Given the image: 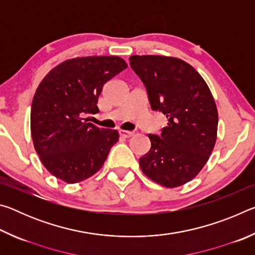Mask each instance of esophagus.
I'll return each mask as SVG.
<instances>
[{
    "mask_svg": "<svg viewBox=\"0 0 255 255\" xmlns=\"http://www.w3.org/2000/svg\"><path fill=\"white\" fill-rule=\"evenodd\" d=\"M119 133H120V136H123L124 138H129V137H131V136H133V131H127V130H120V131H119Z\"/></svg>",
    "mask_w": 255,
    "mask_h": 255,
    "instance_id": "34e87169",
    "label": "esophagus"
}]
</instances>
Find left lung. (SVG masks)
<instances>
[{
  "label": "left lung",
  "mask_w": 255,
  "mask_h": 255,
  "mask_svg": "<svg viewBox=\"0 0 255 255\" xmlns=\"http://www.w3.org/2000/svg\"><path fill=\"white\" fill-rule=\"evenodd\" d=\"M129 60L145 85L152 110L167 118L161 135L148 133L150 149L139 158L140 169L163 187H180L199 173L214 149L218 112L213 94L182 59L133 55Z\"/></svg>",
  "instance_id": "left-lung-1"
}]
</instances>
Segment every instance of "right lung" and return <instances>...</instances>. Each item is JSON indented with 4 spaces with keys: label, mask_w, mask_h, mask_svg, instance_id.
Masks as SVG:
<instances>
[{
    "label": "right lung",
    "mask_w": 255,
    "mask_h": 255,
    "mask_svg": "<svg viewBox=\"0 0 255 255\" xmlns=\"http://www.w3.org/2000/svg\"><path fill=\"white\" fill-rule=\"evenodd\" d=\"M127 64L118 56H88L65 60L40 82L31 105V136L41 163L51 174L77 183L101 169L119 139L114 129L88 123L99 112L103 85Z\"/></svg>",
    "instance_id": "add662e5"
}]
</instances>
